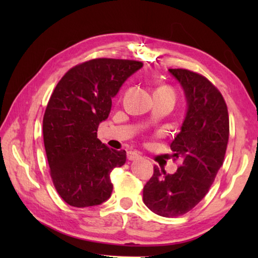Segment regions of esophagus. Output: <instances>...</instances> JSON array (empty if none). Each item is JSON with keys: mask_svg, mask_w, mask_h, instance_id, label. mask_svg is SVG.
Masks as SVG:
<instances>
[{"mask_svg": "<svg viewBox=\"0 0 258 258\" xmlns=\"http://www.w3.org/2000/svg\"><path fill=\"white\" fill-rule=\"evenodd\" d=\"M127 158L128 160H137L140 158V155L137 154V152H128Z\"/></svg>", "mask_w": 258, "mask_h": 258, "instance_id": "obj_1", "label": "esophagus"}]
</instances>
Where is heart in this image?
Here are the masks:
<instances>
[{"mask_svg":"<svg viewBox=\"0 0 258 258\" xmlns=\"http://www.w3.org/2000/svg\"><path fill=\"white\" fill-rule=\"evenodd\" d=\"M156 92H160V93H165V94H168L171 95V97L174 98V92L173 91L169 89V87H160V89H158L156 91Z\"/></svg>","mask_w":258,"mask_h":258,"instance_id":"1","label":"heart"}]
</instances>
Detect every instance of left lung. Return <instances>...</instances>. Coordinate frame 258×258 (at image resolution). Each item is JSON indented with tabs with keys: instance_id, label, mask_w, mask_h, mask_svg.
Wrapping results in <instances>:
<instances>
[{
	"instance_id": "1",
	"label": "left lung",
	"mask_w": 258,
	"mask_h": 258,
	"mask_svg": "<svg viewBox=\"0 0 258 258\" xmlns=\"http://www.w3.org/2000/svg\"><path fill=\"white\" fill-rule=\"evenodd\" d=\"M184 92L186 112L171 143L182 159L174 174L155 166L143 187V203L164 217L181 216L202 202L223 165L229 141V115L223 97L207 78L186 69H168Z\"/></svg>"
}]
</instances>
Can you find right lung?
I'll use <instances>...</instances> for the list:
<instances>
[{
  "label": "right lung",
  "instance_id": "add662e5",
  "mask_svg": "<svg viewBox=\"0 0 258 258\" xmlns=\"http://www.w3.org/2000/svg\"><path fill=\"white\" fill-rule=\"evenodd\" d=\"M142 62L93 59L66 73L56 84L43 118L51 177L64 202L97 206L111 196L110 173L126 161V151L100 141L98 127L108 118L111 99Z\"/></svg>",
  "mask_w": 258,
  "mask_h": 258
}]
</instances>
